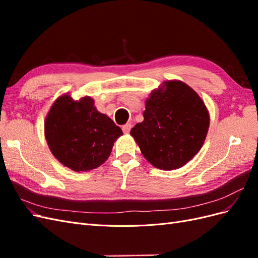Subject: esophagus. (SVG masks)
Returning <instances> with one entry per match:
<instances>
[{
	"label": "esophagus",
	"mask_w": 258,
	"mask_h": 258,
	"mask_svg": "<svg viewBox=\"0 0 258 258\" xmlns=\"http://www.w3.org/2000/svg\"><path fill=\"white\" fill-rule=\"evenodd\" d=\"M121 129H122V131H123V134H129V132H130V129H131V124H130V123L123 124Z\"/></svg>",
	"instance_id": "1"
}]
</instances>
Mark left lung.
Masks as SVG:
<instances>
[{"label": "left lung", "mask_w": 258, "mask_h": 258, "mask_svg": "<svg viewBox=\"0 0 258 258\" xmlns=\"http://www.w3.org/2000/svg\"><path fill=\"white\" fill-rule=\"evenodd\" d=\"M144 120L131 129L144 157L156 168L183 167L204 145L209 129L205 102L189 86L165 83L146 100Z\"/></svg>", "instance_id": "left-lung-1"}]
</instances>
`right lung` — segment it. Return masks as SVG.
Listing matches in <instances>:
<instances>
[{"mask_svg":"<svg viewBox=\"0 0 258 258\" xmlns=\"http://www.w3.org/2000/svg\"><path fill=\"white\" fill-rule=\"evenodd\" d=\"M121 129L93 106L89 97L56 100L46 117L45 137L51 153L74 171H88L108 158Z\"/></svg>","mask_w":258,"mask_h":258,"instance_id":"obj_1","label":"right lung"}]
</instances>
